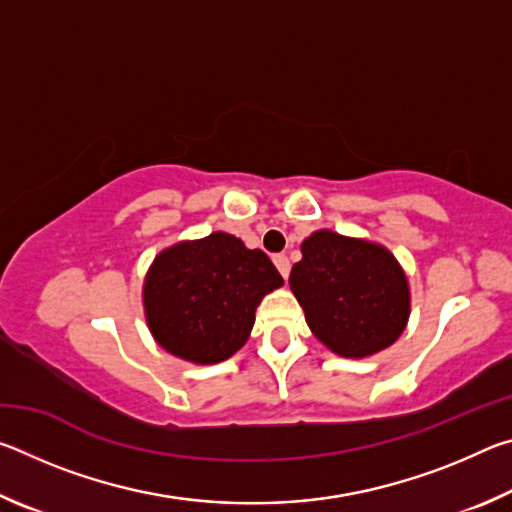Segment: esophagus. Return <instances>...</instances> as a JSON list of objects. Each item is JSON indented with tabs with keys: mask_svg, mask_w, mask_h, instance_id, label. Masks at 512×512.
<instances>
[{
	"mask_svg": "<svg viewBox=\"0 0 512 512\" xmlns=\"http://www.w3.org/2000/svg\"><path fill=\"white\" fill-rule=\"evenodd\" d=\"M273 262H275V266H277V271H280L284 280H287V277H289V271H291L289 257H287V255H275V257H273Z\"/></svg>",
	"mask_w": 512,
	"mask_h": 512,
	"instance_id": "esophagus-1",
	"label": "esophagus"
}]
</instances>
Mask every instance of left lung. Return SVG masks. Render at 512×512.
Returning <instances> with one entry per match:
<instances>
[{
  "mask_svg": "<svg viewBox=\"0 0 512 512\" xmlns=\"http://www.w3.org/2000/svg\"><path fill=\"white\" fill-rule=\"evenodd\" d=\"M300 250L289 284L320 343L339 357L363 359L400 339L411 293L391 250L332 230L309 235Z\"/></svg>",
  "mask_w": 512,
  "mask_h": 512,
  "instance_id": "left-lung-1",
  "label": "left lung"
}]
</instances>
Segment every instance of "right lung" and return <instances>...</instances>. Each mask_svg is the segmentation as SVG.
<instances>
[{
	"instance_id": "add662e5",
	"label": "right lung",
	"mask_w": 512,
	"mask_h": 512,
	"mask_svg": "<svg viewBox=\"0 0 512 512\" xmlns=\"http://www.w3.org/2000/svg\"><path fill=\"white\" fill-rule=\"evenodd\" d=\"M282 284L266 253L228 232L180 241L146 273V325L173 357L219 363L248 341L259 302Z\"/></svg>"
}]
</instances>
